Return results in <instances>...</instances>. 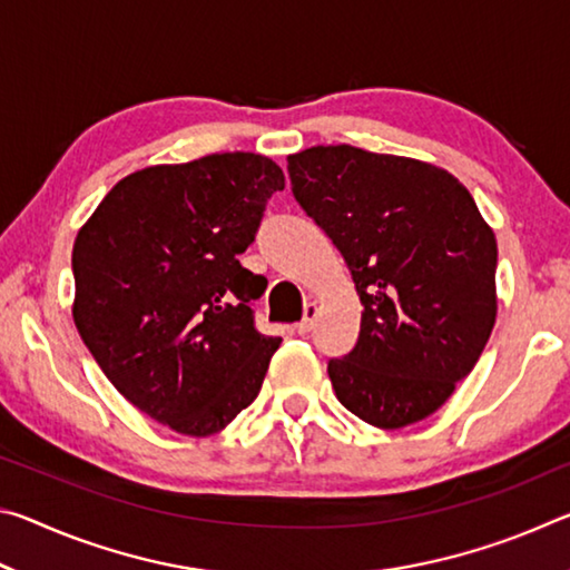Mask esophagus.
<instances>
[{
	"instance_id": "esophagus-1",
	"label": "esophagus",
	"mask_w": 570,
	"mask_h": 570,
	"mask_svg": "<svg viewBox=\"0 0 570 570\" xmlns=\"http://www.w3.org/2000/svg\"><path fill=\"white\" fill-rule=\"evenodd\" d=\"M316 314H320V306H316V302H308V304L304 306V316H302V322L296 324V332H298V334H306V332H312V326H314Z\"/></svg>"
}]
</instances>
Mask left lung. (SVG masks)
Masks as SVG:
<instances>
[{"mask_svg":"<svg viewBox=\"0 0 570 570\" xmlns=\"http://www.w3.org/2000/svg\"><path fill=\"white\" fill-rule=\"evenodd\" d=\"M286 160L294 198L342 250L364 306L354 350L326 366L336 400L382 430L430 417L495 326L493 228L432 163L354 146Z\"/></svg>","mask_w":570,"mask_h":570,"instance_id":"1","label":"left lung"}]
</instances>
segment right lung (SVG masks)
<instances>
[{
	"label": "right lung",
	"instance_id": "obj_1",
	"mask_svg": "<svg viewBox=\"0 0 570 570\" xmlns=\"http://www.w3.org/2000/svg\"><path fill=\"white\" fill-rule=\"evenodd\" d=\"M282 188L272 158L214 153L130 173L77 230V332L112 387L180 435L246 410L282 344L256 332L266 278L238 262Z\"/></svg>",
	"mask_w": 570,
	"mask_h": 570
}]
</instances>
